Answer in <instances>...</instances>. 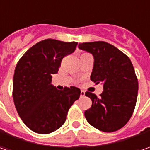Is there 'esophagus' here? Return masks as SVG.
I'll list each match as a JSON object with an SVG mask.
<instances>
[{
	"label": "esophagus",
	"mask_w": 150,
	"mask_h": 150,
	"mask_svg": "<svg viewBox=\"0 0 150 150\" xmlns=\"http://www.w3.org/2000/svg\"><path fill=\"white\" fill-rule=\"evenodd\" d=\"M80 95H81V97H83V96L85 95V92H84L83 90H81V93H80Z\"/></svg>",
	"instance_id": "obj_1"
}]
</instances>
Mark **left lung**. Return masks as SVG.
<instances>
[{
    "mask_svg": "<svg viewBox=\"0 0 150 150\" xmlns=\"http://www.w3.org/2000/svg\"><path fill=\"white\" fill-rule=\"evenodd\" d=\"M78 48L93 56L91 80L102 83L100 97L86 92L92 106L84 112L87 121L97 129L111 133L129 122L135 108L139 84L130 59L117 47L105 42L79 43Z\"/></svg>",
    "mask_w": 150,
    "mask_h": 150,
    "instance_id": "obj_1",
    "label": "left lung"
}]
</instances>
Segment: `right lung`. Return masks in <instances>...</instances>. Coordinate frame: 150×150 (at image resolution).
Segmentation results:
<instances>
[{"label":"right lung","mask_w":150,"mask_h":150,"mask_svg":"<svg viewBox=\"0 0 150 150\" xmlns=\"http://www.w3.org/2000/svg\"><path fill=\"white\" fill-rule=\"evenodd\" d=\"M76 42L55 39L41 41L21 57L13 78V100L19 116L26 126L38 134H50L66 121L70 107L80 97L76 87L57 90L52 84L62 58L72 53Z\"/></svg>","instance_id":"right-lung-1"}]
</instances>
